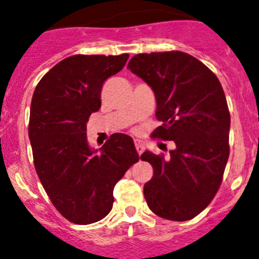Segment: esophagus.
<instances>
[{
    "label": "esophagus",
    "mask_w": 259,
    "mask_h": 259,
    "mask_svg": "<svg viewBox=\"0 0 259 259\" xmlns=\"http://www.w3.org/2000/svg\"><path fill=\"white\" fill-rule=\"evenodd\" d=\"M134 143H135V148H137L138 154L140 155V154L143 153V149H144V143H143L142 140H139V139H135Z\"/></svg>",
    "instance_id": "esophagus-1"
}]
</instances>
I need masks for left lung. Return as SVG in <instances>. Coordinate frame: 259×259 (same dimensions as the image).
Returning <instances> with one entry per match:
<instances>
[{
    "label": "left lung",
    "mask_w": 259,
    "mask_h": 259,
    "mask_svg": "<svg viewBox=\"0 0 259 259\" xmlns=\"http://www.w3.org/2000/svg\"><path fill=\"white\" fill-rule=\"evenodd\" d=\"M127 69L155 95V116L164 124L153 135L176 144L169 159L149 150L140 156L154 169L144 185L148 207L169 221H189L211 202L228 160L231 116L223 89L185 52L135 55Z\"/></svg>",
    "instance_id": "obj_1"
}]
</instances>
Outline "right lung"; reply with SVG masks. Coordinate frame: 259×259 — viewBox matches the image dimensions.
I'll list each match as a JSON object with an SVG mask.
<instances>
[{
  "instance_id": "1",
  "label": "right lung",
  "mask_w": 259,
  "mask_h": 259,
  "mask_svg": "<svg viewBox=\"0 0 259 259\" xmlns=\"http://www.w3.org/2000/svg\"><path fill=\"white\" fill-rule=\"evenodd\" d=\"M129 55H74L55 65L33 91L28 138L36 173L52 204L76 224L109 214L114 187L139 160L134 142L115 133L100 149L86 137L89 116L100 109L101 88Z\"/></svg>"
}]
</instances>
